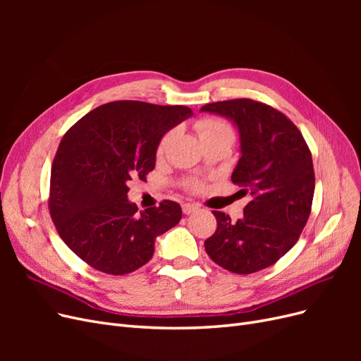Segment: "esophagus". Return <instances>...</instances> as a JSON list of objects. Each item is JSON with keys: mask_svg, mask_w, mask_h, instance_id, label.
I'll return each mask as SVG.
<instances>
[{"mask_svg": "<svg viewBox=\"0 0 361 361\" xmlns=\"http://www.w3.org/2000/svg\"><path fill=\"white\" fill-rule=\"evenodd\" d=\"M197 211H199V206L191 204V203L182 204V212H183L185 215H190V214H194V212H197Z\"/></svg>", "mask_w": 361, "mask_h": 361, "instance_id": "34e87169", "label": "esophagus"}]
</instances>
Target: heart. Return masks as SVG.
Returning <instances> with one entry per match:
<instances>
[{"label": "heart", "mask_w": 361, "mask_h": 361, "mask_svg": "<svg viewBox=\"0 0 361 361\" xmlns=\"http://www.w3.org/2000/svg\"><path fill=\"white\" fill-rule=\"evenodd\" d=\"M195 129H197V133H199L202 141L212 140V138H221V137L233 140L232 126L228 125L227 122H224V120L216 118V117L200 118L199 122L195 123ZM173 134H174V130H169V133L159 140V143H158V154L159 155L162 154L164 150H166L167 143L170 141V138L173 137ZM188 187L190 188H199V182L192 180V182L188 183Z\"/></svg>", "instance_id": "b5f03b06"}]
</instances>
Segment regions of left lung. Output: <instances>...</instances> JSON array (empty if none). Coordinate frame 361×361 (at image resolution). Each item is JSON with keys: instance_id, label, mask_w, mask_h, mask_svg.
Returning a JSON list of instances; mask_svg holds the SVG:
<instances>
[{"instance_id": "1", "label": "left lung", "mask_w": 361, "mask_h": 361, "mask_svg": "<svg viewBox=\"0 0 361 361\" xmlns=\"http://www.w3.org/2000/svg\"><path fill=\"white\" fill-rule=\"evenodd\" d=\"M202 111L238 126L241 158L232 182L251 195L236 223L224 212H212L216 231L204 241V250L221 268L251 274L285 256L309 220L314 192L310 149L300 129L267 104L232 99L206 104Z\"/></svg>"}]
</instances>
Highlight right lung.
Returning a JSON list of instances; mask_svg holds the SVG:
<instances>
[{
    "label": "right lung",
    "mask_w": 361,
    "mask_h": 361,
    "mask_svg": "<svg viewBox=\"0 0 361 361\" xmlns=\"http://www.w3.org/2000/svg\"><path fill=\"white\" fill-rule=\"evenodd\" d=\"M192 116L183 105L116 101L80 118L52 162L49 214L60 238L92 268L129 274L154 256L157 236L182 218L176 202L140 211L128 182L155 169L159 140Z\"/></svg>",
    "instance_id": "add662e5"
}]
</instances>
